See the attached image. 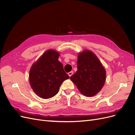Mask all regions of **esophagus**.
Returning a JSON list of instances; mask_svg holds the SVG:
<instances>
[{
    "instance_id": "obj_1",
    "label": "esophagus",
    "mask_w": 135,
    "mask_h": 135,
    "mask_svg": "<svg viewBox=\"0 0 135 135\" xmlns=\"http://www.w3.org/2000/svg\"><path fill=\"white\" fill-rule=\"evenodd\" d=\"M73 74V71H70V72H69V73H68V75H69V76H70V77Z\"/></svg>"
}]
</instances>
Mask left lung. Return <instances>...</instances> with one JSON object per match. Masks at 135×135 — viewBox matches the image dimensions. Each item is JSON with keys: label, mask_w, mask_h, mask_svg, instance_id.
Instances as JSON below:
<instances>
[{"label": "left lung", "mask_w": 135, "mask_h": 135, "mask_svg": "<svg viewBox=\"0 0 135 135\" xmlns=\"http://www.w3.org/2000/svg\"><path fill=\"white\" fill-rule=\"evenodd\" d=\"M78 70L70 76L79 91L88 97L95 96L104 86L106 71L96 56L91 51H84L78 55Z\"/></svg>", "instance_id": "left-lung-1"}]
</instances>
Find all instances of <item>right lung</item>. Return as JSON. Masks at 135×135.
<instances>
[{"label":"right lung","mask_w":135,"mask_h":135,"mask_svg":"<svg viewBox=\"0 0 135 135\" xmlns=\"http://www.w3.org/2000/svg\"><path fill=\"white\" fill-rule=\"evenodd\" d=\"M59 56V53L55 50H48L31 68V87L36 95L43 99L55 96L63 81L70 78L58 60Z\"/></svg>","instance_id":"1"}]
</instances>
